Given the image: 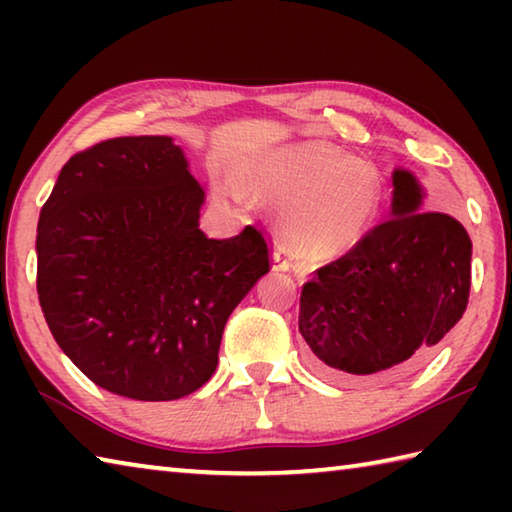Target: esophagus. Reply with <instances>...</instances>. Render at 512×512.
<instances>
[{"label": "esophagus", "instance_id": "1", "mask_svg": "<svg viewBox=\"0 0 512 512\" xmlns=\"http://www.w3.org/2000/svg\"><path fill=\"white\" fill-rule=\"evenodd\" d=\"M273 268H275V271H280V273H287L291 268V262L287 257V248L280 246V244H277L275 250H273Z\"/></svg>", "mask_w": 512, "mask_h": 512}]
</instances>
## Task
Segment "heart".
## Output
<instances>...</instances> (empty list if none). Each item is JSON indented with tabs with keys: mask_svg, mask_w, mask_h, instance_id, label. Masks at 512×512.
<instances>
[{
	"mask_svg": "<svg viewBox=\"0 0 512 512\" xmlns=\"http://www.w3.org/2000/svg\"><path fill=\"white\" fill-rule=\"evenodd\" d=\"M250 183L284 203V235L309 257H339L357 248L384 205L375 164L323 142L268 155L250 171ZM235 194L244 198L241 189Z\"/></svg>",
	"mask_w": 512,
	"mask_h": 512,
	"instance_id": "1",
	"label": "heart"
}]
</instances>
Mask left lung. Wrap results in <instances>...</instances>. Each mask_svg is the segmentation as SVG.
<instances>
[{"mask_svg":"<svg viewBox=\"0 0 512 512\" xmlns=\"http://www.w3.org/2000/svg\"><path fill=\"white\" fill-rule=\"evenodd\" d=\"M422 187L395 169L391 219L302 287L309 366L341 384H388L420 366L465 314L472 241L454 216L420 212Z\"/></svg>","mask_w":512,"mask_h":512,"instance_id":"8db88e82","label":"left lung"}]
</instances>
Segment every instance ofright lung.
I'll return each instance as SVG.
<instances>
[{"mask_svg": "<svg viewBox=\"0 0 512 512\" xmlns=\"http://www.w3.org/2000/svg\"><path fill=\"white\" fill-rule=\"evenodd\" d=\"M203 201L183 149L142 135L72 155L42 205V314L60 350L110 393L169 402L198 391L232 309L271 268L253 225L207 239Z\"/></svg>", "mask_w": 512, "mask_h": 512, "instance_id": "obj_1", "label": "right lung"}]
</instances>
